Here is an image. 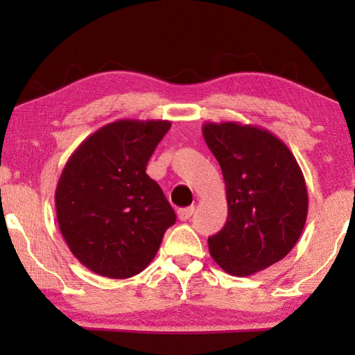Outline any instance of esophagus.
I'll return each mask as SVG.
<instances>
[{
  "label": "esophagus",
  "instance_id": "esophagus-1",
  "mask_svg": "<svg viewBox=\"0 0 355 355\" xmlns=\"http://www.w3.org/2000/svg\"><path fill=\"white\" fill-rule=\"evenodd\" d=\"M192 215H193V207H186V208H181V210H178V218L181 221L189 220Z\"/></svg>",
  "mask_w": 355,
  "mask_h": 355
}]
</instances>
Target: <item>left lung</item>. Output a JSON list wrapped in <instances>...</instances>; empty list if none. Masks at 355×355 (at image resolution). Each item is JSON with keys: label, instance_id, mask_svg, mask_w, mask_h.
<instances>
[{"label": "left lung", "instance_id": "obj_1", "mask_svg": "<svg viewBox=\"0 0 355 355\" xmlns=\"http://www.w3.org/2000/svg\"><path fill=\"white\" fill-rule=\"evenodd\" d=\"M203 139L221 166L227 220L208 237L226 273L249 276L293 250L307 220L309 196L294 155L268 130L239 123L203 124Z\"/></svg>", "mask_w": 355, "mask_h": 355}]
</instances>
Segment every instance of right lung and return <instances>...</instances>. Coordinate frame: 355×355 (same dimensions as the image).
I'll list each match as a JSON object with an SVG mask.
<instances>
[{"label": "right lung", "mask_w": 355, "mask_h": 355, "mask_svg": "<svg viewBox=\"0 0 355 355\" xmlns=\"http://www.w3.org/2000/svg\"><path fill=\"white\" fill-rule=\"evenodd\" d=\"M169 121L121 119L87 137L56 187L61 234L96 275L124 279L155 259L176 213L147 164Z\"/></svg>", "instance_id": "add662e5"}]
</instances>
